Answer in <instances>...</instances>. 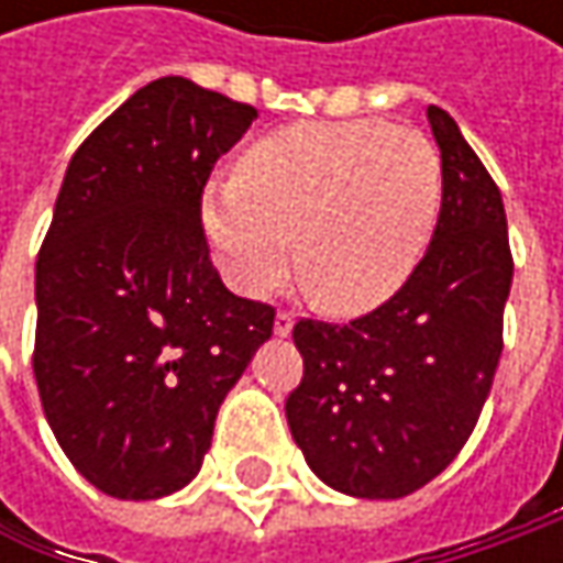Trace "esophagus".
Wrapping results in <instances>:
<instances>
[{
	"instance_id": "34e87169",
	"label": "esophagus",
	"mask_w": 563,
	"mask_h": 563,
	"mask_svg": "<svg viewBox=\"0 0 563 563\" xmlns=\"http://www.w3.org/2000/svg\"><path fill=\"white\" fill-rule=\"evenodd\" d=\"M291 329H294V313L282 310V313L275 316V335H278V338L291 335Z\"/></svg>"
}]
</instances>
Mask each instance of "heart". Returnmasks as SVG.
Masks as SVG:
<instances>
[{"label":"heart","instance_id":"heart-1","mask_svg":"<svg viewBox=\"0 0 563 563\" xmlns=\"http://www.w3.org/2000/svg\"><path fill=\"white\" fill-rule=\"evenodd\" d=\"M442 156L417 128L378 119L272 131L238 178L203 194L206 238L241 294L272 291L297 263L322 307L366 313L417 269L442 209Z\"/></svg>","mask_w":563,"mask_h":563}]
</instances>
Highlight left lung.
Returning a JSON list of instances; mask_svg holds the SVG:
<instances>
[{
  "mask_svg": "<svg viewBox=\"0 0 563 563\" xmlns=\"http://www.w3.org/2000/svg\"><path fill=\"white\" fill-rule=\"evenodd\" d=\"M426 115L444 172L426 256L373 313L294 325V442L325 486L354 498H404L435 479L479 420L505 347L514 256L501 190L457 121L439 106Z\"/></svg>",
  "mask_w": 563,
  "mask_h": 563,
  "instance_id": "obj_1",
  "label": "left lung"
}]
</instances>
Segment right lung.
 Returning <instances> with one entry per match:
<instances>
[{
	"mask_svg": "<svg viewBox=\"0 0 563 563\" xmlns=\"http://www.w3.org/2000/svg\"><path fill=\"white\" fill-rule=\"evenodd\" d=\"M256 109L159 77L77 146L36 256L33 376L55 442L99 492L150 501L203 464L275 310L209 260L200 203Z\"/></svg>",
	"mask_w": 563,
	"mask_h": 563,
	"instance_id": "right-lung-1",
	"label": "right lung"
}]
</instances>
